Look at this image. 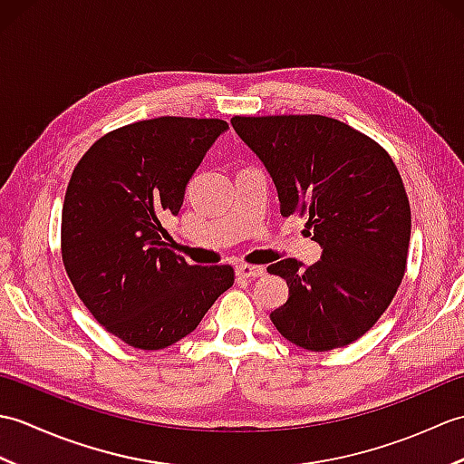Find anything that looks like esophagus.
Returning a JSON list of instances; mask_svg holds the SVG:
<instances>
[{"mask_svg": "<svg viewBox=\"0 0 464 464\" xmlns=\"http://www.w3.org/2000/svg\"><path fill=\"white\" fill-rule=\"evenodd\" d=\"M237 275L239 277H263L265 275V267H261V265H249V263H241L237 265Z\"/></svg>", "mask_w": 464, "mask_h": 464, "instance_id": "34e87169", "label": "esophagus"}]
</instances>
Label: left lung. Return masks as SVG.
Returning <instances> with one entry per match:
<instances>
[{
	"instance_id": "obj_1",
	"label": "left lung",
	"mask_w": 464,
	"mask_h": 464,
	"mask_svg": "<svg viewBox=\"0 0 464 464\" xmlns=\"http://www.w3.org/2000/svg\"><path fill=\"white\" fill-rule=\"evenodd\" d=\"M231 125L267 167L281 215H307L323 249L311 267L297 259L267 267L289 285L273 324L307 351L357 341L405 277L411 205L397 165L377 141L333 117L235 115Z\"/></svg>"
}]
</instances>
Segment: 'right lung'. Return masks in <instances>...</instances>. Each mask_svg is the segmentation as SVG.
Here are the masks:
<instances>
[{
    "mask_svg": "<svg viewBox=\"0 0 464 464\" xmlns=\"http://www.w3.org/2000/svg\"><path fill=\"white\" fill-rule=\"evenodd\" d=\"M227 130L195 117L130 123L100 137L69 179L67 277L97 323L135 349L183 339L235 281L231 265H189L161 237V219L179 213L191 175Z\"/></svg>",
    "mask_w": 464,
    "mask_h": 464,
    "instance_id": "obj_1",
    "label": "right lung"
}]
</instances>
